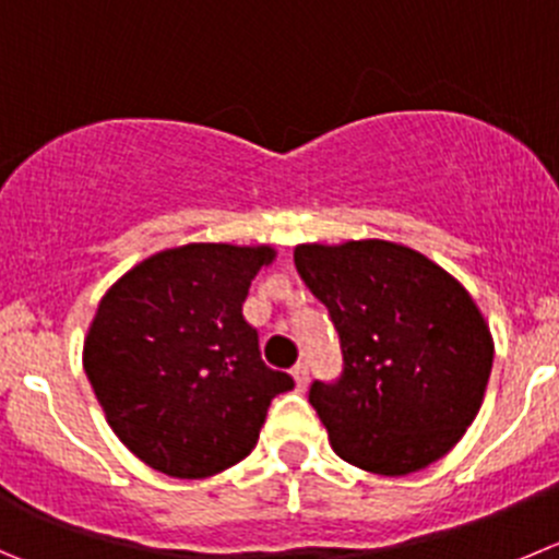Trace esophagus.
<instances>
[{
    "label": "esophagus",
    "instance_id": "obj_1",
    "mask_svg": "<svg viewBox=\"0 0 559 559\" xmlns=\"http://www.w3.org/2000/svg\"><path fill=\"white\" fill-rule=\"evenodd\" d=\"M294 379H296V386H299V390H305V386L310 384V365H307V362L296 365Z\"/></svg>",
    "mask_w": 559,
    "mask_h": 559
}]
</instances>
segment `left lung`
Masks as SVG:
<instances>
[{
    "instance_id": "1",
    "label": "left lung",
    "mask_w": 559,
    "mask_h": 559,
    "mask_svg": "<svg viewBox=\"0 0 559 559\" xmlns=\"http://www.w3.org/2000/svg\"><path fill=\"white\" fill-rule=\"evenodd\" d=\"M294 263L340 334L343 373L312 381L334 453L376 475L448 455L477 417L493 340L464 285L392 241L301 243Z\"/></svg>"
}]
</instances>
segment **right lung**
Instances as JSON below:
<instances>
[{"mask_svg":"<svg viewBox=\"0 0 559 559\" xmlns=\"http://www.w3.org/2000/svg\"><path fill=\"white\" fill-rule=\"evenodd\" d=\"M271 247L186 243L123 274L100 299L84 373L117 439L169 477L197 480L258 444L271 401L294 390L243 321Z\"/></svg>","mask_w":559,"mask_h":559,"instance_id":"obj_1","label":"right lung"}]
</instances>
